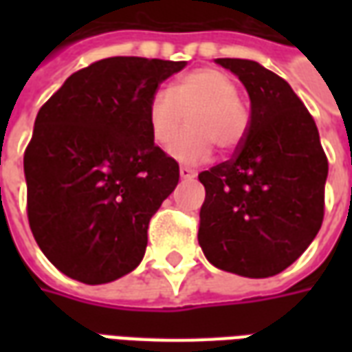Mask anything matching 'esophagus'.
Instances as JSON below:
<instances>
[{
  "label": "esophagus",
  "mask_w": 352,
  "mask_h": 352,
  "mask_svg": "<svg viewBox=\"0 0 352 352\" xmlns=\"http://www.w3.org/2000/svg\"><path fill=\"white\" fill-rule=\"evenodd\" d=\"M179 175H181V179H184V181H192L194 177H196V171L192 168H186V166H181V169H179Z\"/></svg>",
  "instance_id": "obj_1"
}]
</instances>
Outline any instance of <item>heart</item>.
<instances>
[{
    "label": "heart",
    "mask_w": 352,
    "mask_h": 352,
    "mask_svg": "<svg viewBox=\"0 0 352 352\" xmlns=\"http://www.w3.org/2000/svg\"><path fill=\"white\" fill-rule=\"evenodd\" d=\"M190 130L177 139L169 153L177 160L198 164L211 154L210 143L221 151L236 148L249 128V109L239 98L232 75L217 67H198L156 90L146 103V122L158 146H168L188 115Z\"/></svg>",
    "instance_id": "1"
}]
</instances>
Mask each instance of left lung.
<instances>
[{
  "instance_id": "obj_1",
  "label": "left lung",
  "mask_w": 352,
  "mask_h": 352,
  "mask_svg": "<svg viewBox=\"0 0 352 352\" xmlns=\"http://www.w3.org/2000/svg\"><path fill=\"white\" fill-rule=\"evenodd\" d=\"M251 98L243 141L198 175V241L219 270L262 279L302 256L324 219L326 158L317 124L287 80L252 60L217 58Z\"/></svg>"
}]
</instances>
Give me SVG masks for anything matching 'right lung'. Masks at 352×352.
Instances as JSON below:
<instances>
[{"instance_id":"right-lung-1","label":"right lung","mask_w":352,"mask_h":352,"mask_svg":"<svg viewBox=\"0 0 352 352\" xmlns=\"http://www.w3.org/2000/svg\"><path fill=\"white\" fill-rule=\"evenodd\" d=\"M186 62L115 56L73 73L35 118L24 153L28 221L60 272L103 285L135 270L146 230L179 183L146 103Z\"/></svg>"}]
</instances>
